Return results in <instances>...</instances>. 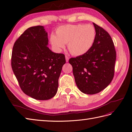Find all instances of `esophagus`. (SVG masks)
Segmentation results:
<instances>
[{
  "label": "esophagus",
  "mask_w": 132,
  "mask_h": 132,
  "mask_svg": "<svg viewBox=\"0 0 132 132\" xmlns=\"http://www.w3.org/2000/svg\"><path fill=\"white\" fill-rule=\"evenodd\" d=\"M65 60L67 62H68L69 61V57L67 56V55H65Z\"/></svg>",
  "instance_id": "esophagus-1"
}]
</instances>
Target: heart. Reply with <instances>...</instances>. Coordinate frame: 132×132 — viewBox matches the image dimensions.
Returning <instances> with one entry per match:
<instances>
[{"label": "heart", "instance_id": "heart-1", "mask_svg": "<svg viewBox=\"0 0 132 132\" xmlns=\"http://www.w3.org/2000/svg\"><path fill=\"white\" fill-rule=\"evenodd\" d=\"M95 28L91 25L68 24L57 28L56 35L51 34L52 46L60 52L68 43V48L75 56L86 54L93 46L95 38Z\"/></svg>", "mask_w": 132, "mask_h": 132}]
</instances>
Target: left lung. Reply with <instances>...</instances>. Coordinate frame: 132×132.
<instances>
[{
  "instance_id": "8db88e82",
  "label": "left lung",
  "mask_w": 132,
  "mask_h": 132,
  "mask_svg": "<svg viewBox=\"0 0 132 132\" xmlns=\"http://www.w3.org/2000/svg\"><path fill=\"white\" fill-rule=\"evenodd\" d=\"M96 35L93 46L86 54L71 58L75 81L82 93L93 95L105 89L112 80L116 52L110 35L93 23Z\"/></svg>"
}]
</instances>
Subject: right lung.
I'll use <instances>...</instances> for the list:
<instances>
[{
  "label": "right lung",
  "instance_id": "obj_1",
  "mask_svg": "<svg viewBox=\"0 0 132 132\" xmlns=\"http://www.w3.org/2000/svg\"><path fill=\"white\" fill-rule=\"evenodd\" d=\"M48 42L43 26L31 27L15 41L12 51L11 67L20 87L38 100H49L56 94L66 62L64 54L52 52Z\"/></svg>",
  "mask_w": 132,
  "mask_h": 132
}]
</instances>
